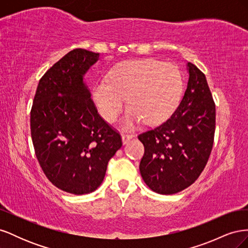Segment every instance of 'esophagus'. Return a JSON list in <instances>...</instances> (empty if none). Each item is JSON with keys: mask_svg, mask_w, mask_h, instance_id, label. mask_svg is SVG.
I'll list each match as a JSON object with an SVG mask.
<instances>
[{"mask_svg": "<svg viewBox=\"0 0 248 248\" xmlns=\"http://www.w3.org/2000/svg\"><path fill=\"white\" fill-rule=\"evenodd\" d=\"M133 137H134L133 134L123 133V134H122V141H123V144H124V145H125V144H127V142H128V141H129Z\"/></svg>", "mask_w": 248, "mask_h": 248, "instance_id": "34e87169", "label": "esophagus"}]
</instances>
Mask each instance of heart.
Returning a JSON list of instances; mask_svg holds the SVG:
<instances>
[{"label":"heart","mask_w":248,"mask_h":248,"mask_svg":"<svg viewBox=\"0 0 248 248\" xmlns=\"http://www.w3.org/2000/svg\"><path fill=\"white\" fill-rule=\"evenodd\" d=\"M109 79L95 85V106L104 120L114 122L127 97L131 107L126 117L127 126L142 119L148 124L164 121L178 107L183 91L182 76L177 67L154 59L119 63L110 71Z\"/></svg>","instance_id":"1"}]
</instances>
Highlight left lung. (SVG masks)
Returning <instances> with one entry per match:
<instances>
[{"instance_id":"left-lung-1","label":"left lung","mask_w":248,"mask_h":248,"mask_svg":"<svg viewBox=\"0 0 248 248\" xmlns=\"http://www.w3.org/2000/svg\"><path fill=\"white\" fill-rule=\"evenodd\" d=\"M188 84L179 107L166 122L138 137L145 147L140 171L153 191L172 194L200 177L211 154L215 103L205 74L188 62Z\"/></svg>"}]
</instances>
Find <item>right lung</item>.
<instances>
[{
	"label": "right lung",
	"mask_w": 248,
	"mask_h": 248,
	"mask_svg": "<svg viewBox=\"0 0 248 248\" xmlns=\"http://www.w3.org/2000/svg\"><path fill=\"white\" fill-rule=\"evenodd\" d=\"M99 54L76 48L40 78L31 109L35 154L46 178L73 194L96 190L122 147L120 133L100 117L84 82Z\"/></svg>",
	"instance_id": "right-lung-1"
}]
</instances>
